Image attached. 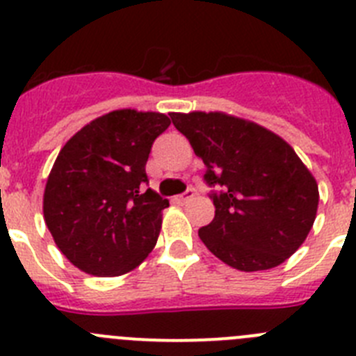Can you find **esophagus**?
<instances>
[{
    "instance_id": "obj_1",
    "label": "esophagus",
    "mask_w": 356,
    "mask_h": 356,
    "mask_svg": "<svg viewBox=\"0 0 356 356\" xmlns=\"http://www.w3.org/2000/svg\"><path fill=\"white\" fill-rule=\"evenodd\" d=\"M193 195H195V191H193V190H188L186 193H182V195L175 197V200H177V202H181V204H184V202H188V200L193 199Z\"/></svg>"
}]
</instances>
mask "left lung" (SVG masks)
Instances as JSON below:
<instances>
[{"mask_svg": "<svg viewBox=\"0 0 356 356\" xmlns=\"http://www.w3.org/2000/svg\"><path fill=\"white\" fill-rule=\"evenodd\" d=\"M206 165L215 218L199 229L209 251L243 272L281 265L307 240L319 188L281 136L251 120L213 111L170 113Z\"/></svg>", "mask_w": 356, "mask_h": 356, "instance_id": "obj_1", "label": "left lung"}]
</instances>
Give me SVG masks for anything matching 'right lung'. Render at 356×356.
<instances>
[{
  "instance_id": "add662e5",
  "label": "right lung",
  "mask_w": 356,
  "mask_h": 356,
  "mask_svg": "<svg viewBox=\"0 0 356 356\" xmlns=\"http://www.w3.org/2000/svg\"><path fill=\"white\" fill-rule=\"evenodd\" d=\"M170 125L154 111L118 109L66 141L48 175L42 213L55 245L91 276H123L157 243L163 209L148 184L150 147Z\"/></svg>"
}]
</instances>
